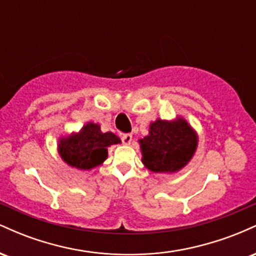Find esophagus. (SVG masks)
<instances>
[{
	"mask_svg": "<svg viewBox=\"0 0 256 256\" xmlns=\"http://www.w3.org/2000/svg\"><path fill=\"white\" fill-rule=\"evenodd\" d=\"M122 143H124L125 146H130L131 142H132V134H122Z\"/></svg>",
	"mask_w": 256,
	"mask_h": 256,
	"instance_id": "34e87169",
	"label": "esophagus"
}]
</instances>
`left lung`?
Listing matches in <instances>:
<instances>
[{
  "instance_id": "left-lung-1",
  "label": "left lung",
  "mask_w": 256,
  "mask_h": 256,
  "mask_svg": "<svg viewBox=\"0 0 256 256\" xmlns=\"http://www.w3.org/2000/svg\"><path fill=\"white\" fill-rule=\"evenodd\" d=\"M142 162L154 173H176L190 162L198 146V134L183 116L158 118L140 140Z\"/></svg>"
}]
</instances>
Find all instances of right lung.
I'll use <instances>...</instances> for the list:
<instances>
[{
  "mask_svg": "<svg viewBox=\"0 0 256 256\" xmlns=\"http://www.w3.org/2000/svg\"><path fill=\"white\" fill-rule=\"evenodd\" d=\"M119 143L113 132H102L100 124L88 122L79 131L58 137V152L70 167L90 171L104 162L110 146Z\"/></svg>",
  "mask_w": 256,
  "mask_h": 256,
  "instance_id": "right-lung-1",
  "label": "right lung"
}]
</instances>
